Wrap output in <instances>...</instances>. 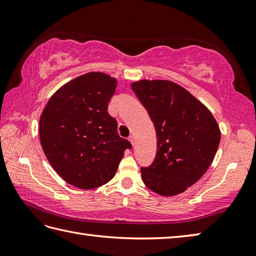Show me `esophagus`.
Returning <instances> with one entry per match:
<instances>
[{
  "instance_id": "34e87169",
  "label": "esophagus",
  "mask_w": 256,
  "mask_h": 256,
  "mask_svg": "<svg viewBox=\"0 0 256 256\" xmlns=\"http://www.w3.org/2000/svg\"><path fill=\"white\" fill-rule=\"evenodd\" d=\"M128 140H130V142H131V143H132V145H134V144H135V138H134V136H133V135H131V136H130V138H128Z\"/></svg>"
}]
</instances>
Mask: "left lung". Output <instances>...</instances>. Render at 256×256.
Returning <instances> with one entry per match:
<instances>
[{
    "label": "left lung",
    "mask_w": 256,
    "mask_h": 256,
    "mask_svg": "<svg viewBox=\"0 0 256 256\" xmlns=\"http://www.w3.org/2000/svg\"><path fill=\"white\" fill-rule=\"evenodd\" d=\"M154 123L157 150L153 162L140 168L146 187L162 196L184 192L211 165L220 130L211 112L182 86L168 80L132 84Z\"/></svg>",
    "instance_id": "8db88e82"
}]
</instances>
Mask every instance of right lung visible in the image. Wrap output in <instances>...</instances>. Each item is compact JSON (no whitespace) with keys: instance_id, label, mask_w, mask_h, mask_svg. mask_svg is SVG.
Listing matches in <instances>:
<instances>
[{"instance_id":"add662e5","label":"right lung","mask_w":256,"mask_h":256,"mask_svg":"<svg viewBox=\"0 0 256 256\" xmlns=\"http://www.w3.org/2000/svg\"><path fill=\"white\" fill-rule=\"evenodd\" d=\"M118 80L89 72L55 92L42 113L40 138L50 164L64 182L94 189L114 177L125 150L116 120L108 113Z\"/></svg>"}]
</instances>
